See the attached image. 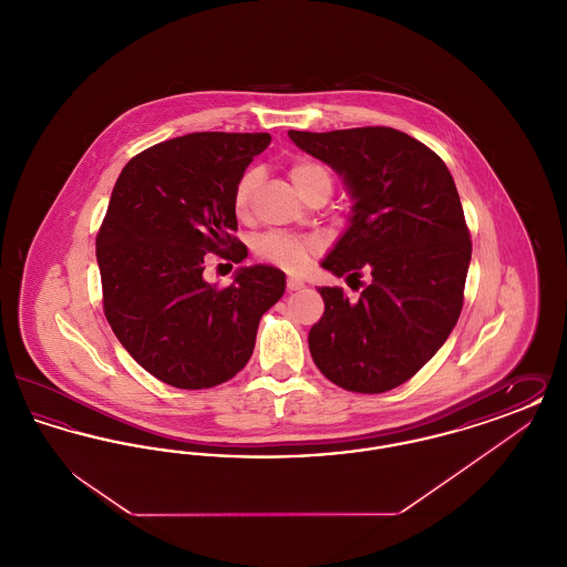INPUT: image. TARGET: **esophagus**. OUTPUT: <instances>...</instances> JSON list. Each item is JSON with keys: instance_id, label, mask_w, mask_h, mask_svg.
Masks as SVG:
<instances>
[{"instance_id": "esophagus-1", "label": "esophagus", "mask_w": 567, "mask_h": 567, "mask_svg": "<svg viewBox=\"0 0 567 567\" xmlns=\"http://www.w3.org/2000/svg\"><path fill=\"white\" fill-rule=\"evenodd\" d=\"M303 289V282L297 280V278H289L287 280V291H301Z\"/></svg>"}]
</instances>
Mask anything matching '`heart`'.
Here are the masks:
<instances>
[{
  "label": "heart",
  "instance_id": "1",
  "mask_svg": "<svg viewBox=\"0 0 567 567\" xmlns=\"http://www.w3.org/2000/svg\"><path fill=\"white\" fill-rule=\"evenodd\" d=\"M291 181L296 185L299 193L303 195L306 190L312 187L323 185L331 190V174L324 167L323 163L312 162V159H299L291 165L289 169ZM261 169H248L244 172L243 178L238 181L236 190H234V208L236 213L243 216L248 213L252 197L261 185ZM321 250V243L312 236H293V234H266L257 240V252L259 257H264L266 261H270L274 266L282 268V270L299 274L306 270L310 259Z\"/></svg>",
  "mask_w": 567,
  "mask_h": 567
}]
</instances>
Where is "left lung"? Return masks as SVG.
I'll return each mask as SVG.
<instances>
[{"instance_id": "1", "label": "left lung", "mask_w": 567, "mask_h": 567, "mask_svg": "<svg viewBox=\"0 0 567 567\" xmlns=\"http://www.w3.org/2000/svg\"><path fill=\"white\" fill-rule=\"evenodd\" d=\"M289 137L331 165L354 202L321 266L372 278L354 303L340 287L319 289L324 312L310 329V354L347 391H391L432 359L463 308L472 240L455 181L432 148L391 127Z\"/></svg>"}]
</instances>
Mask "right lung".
<instances>
[{"label":"right lung","instance_id":"right-lung-1","mask_svg":"<svg viewBox=\"0 0 567 567\" xmlns=\"http://www.w3.org/2000/svg\"><path fill=\"white\" fill-rule=\"evenodd\" d=\"M270 134L199 132L155 144L127 163L110 195L95 252L104 315L118 342L176 389H210L248 363L257 327L285 293L271 266L240 268L225 289L206 282V252H246L234 231V190Z\"/></svg>","mask_w":567,"mask_h":567}]
</instances>
